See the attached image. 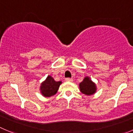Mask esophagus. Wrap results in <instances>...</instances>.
I'll return each mask as SVG.
<instances>
[{"mask_svg":"<svg viewBox=\"0 0 133 133\" xmlns=\"http://www.w3.org/2000/svg\"><path fill=\"white\" fill-rule=\"evenodd\" d=\"M65 80H66V82H72L73 79H72V78H66Z\"/></svg>","mask_w":133,"mask_h":133,"instance_id":"esophagus-1","label":"esophagus"}]
</instances>
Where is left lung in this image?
Instances as JSON below:
<instances>
[{
	"label": "left lung",
	"instance_id": "left-lung-1",
	"mask_svg": "<svg viewBox=\"0 0 133 133\" xmlns=\"http://www.w3.org/2000/svg\"><path fill=\"white\" fill-rule=\"evenodd\" d=\"M79 91L83 94L90 96L97 92V85L89 76H85L79 84Z\"/></svg>",
	"mask_w": 133,
	"mask_h": 133
}]
</instances>
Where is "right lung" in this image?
<instances>
[{"mask_svg": "<svg viewBox=\"0 0 133 133\" xmlns=\"http://www.w3.org/2000/svg\"><path fill=\"white\" fill-rule=\"evenodd\" d=\"M61 83V81L56 82L51 76H48L46 79L42 82L40 87L42 95L44 97H50L55 95Z\"/></svg>", "mask_w": 133, "mask_h": 133, "instance_id": "1", "label": "right lung"}]
</instances>
